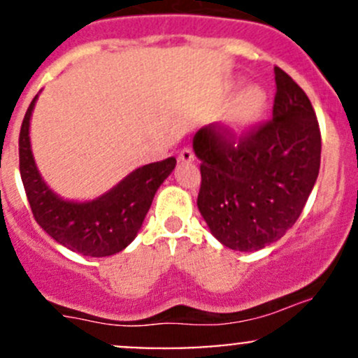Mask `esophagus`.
<instances>
[{
  "label": "esophagus",
  "mask_w": 358,
  "mask_h": 358,
  "mask_svg": "<svg viewBox=\"0 0 358 358\" xmlns=\"http://www.w3.org/2000/svg\"><path fill=\"white\" fill-rule=\"evenodd\" d=\"M178 161L180 162H194L196 161V154H194L192 149L185 147V149L178 154Z\"/></svg>",
  "instance_id": "1"
}]
</instances>
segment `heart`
Returning a JSON list of instances; mask_svg holds the SVG:
<instances>
[{
	"label": "heart",
	"instance_id": "1",
	"mask_svg": "<svg viewBox=\"0 0 358 358\" xmlns=\"http://www.w3.org/2000/svg\"><path fill=\"white\" fill-rule=\"evenodd\" d=\"M266 93L259 86H249L243 90L234 100L229 110V122L236 133H244L251 129L266 110Z\"/></svg>",
	"mask_w": 358,
	"mask_h": 358
}]
</instances>
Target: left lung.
Segmentation results:
<instances>
[{
	"label": "left lung",
	"mask_w": 358,
	"mask_h": 358,
	"mask_svg": "<svg viewBox=\"0 0 358 358\" xmlns=\"http://www.w3.org/2000/svg\"><path fill=\"white\" fill-rule=\"evenodd\" d=\"M272 119L236 138L220 122L194 136L201 159L197 208L213 236L258 251L296 223L320 168V128L306 93L280 67Z\"/></svg>",
	"instance_id": "obj_1"
}]
</instances>
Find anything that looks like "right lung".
<instances>
[{
	"instance_id": "add662e5",
	"label": "right lung",
	"mask_w": 358,
	"mask_h": 358,
	"mask_svg": "<svg viewBox=\"0 0 358 358\" xmlns=\"http://www.w3.org/2000/svg\"><path fill=\"white\" fill-rule=\"evenodd\" d=\"M38 95L24 115L19 136L20 176L34 220L59 244L83 256L102 258L122 251L138 234L161 183L171 175L175 157L150 162L129 173L114 189L93 201H66L48 189L36 168L29 122Z\"/></svg>"
}]
</instances>
